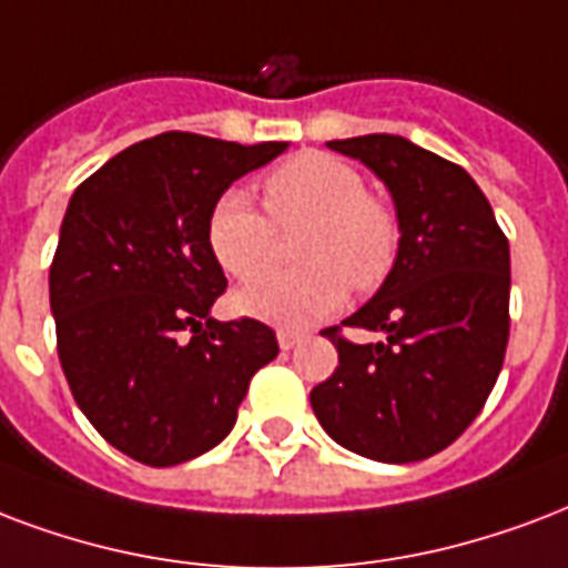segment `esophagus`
I'll return each mask as SVG.
<instances>
[{
  "mask_svg": "<svg viewBox=\"0 0 568 568\" xmlns=\"http://www.w3.org/2000/svg\"><path fill=\"white\" fill-rule=\"evenodd\" d=\"M276 342H280V348H283V352H292L294 345H297V342H301V333L280 331V333H276Z\"/></svg>",
  "mask_w": 568,
  "mask_h": 568,
  "instance_id": "34e87169",
  "label": "esophagus"
}]
</instances>
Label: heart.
I'll use <instances>...</instances> for the list:
<instances>
[{
    "mask_svg": "<svg viewBox=\"0 0 568 568\" xmlns=\"http://www.w3.org/2000/svg\"><path fill=\"white\" fill-rule=\"evenodd\" d=\"M262 214L244 190H226L207 214L205 241L214 262L241 283L264 273L275 254V229L306 225L298 242L301 268L275 272L235 294L237 313L303 331L339 310L348 285L375 292L396 267L402 226L396 211L369 193L345 160L306 151L262 181Z\"/></svg>",
    "mask_w": 568,
    "mask_h": 568,
    "instance_id": "1",
    "label": "heart"
}]
</instances>
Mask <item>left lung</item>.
<instances>
[{
    "instance_id": "1",
    "label": "left lung",
    "mask_w": 568,
    "mask_h": 568,
    "mask_svg": "<svg viewBox=\"0 0 568 568\" xmlns=\"http://www.w3.org/2000/svg\"><path fill=\"white\" fill-rule=\"evenodd\" d=\"M393 193L399 258L378 294L322 331L339 366L313 387L324 432L357 456L405 465L447 449L495 387L509 342V241L458 163L389 133L327 142ZM382 333L357 346L341 333Z\"/></svg>"
}]
</instances>
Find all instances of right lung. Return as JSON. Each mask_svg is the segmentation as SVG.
Here are the masks:
<instances>
[{
  "label": "right lung",
  "mask_w": 568,
  "mask_h": 568,
  "mask_svg": "<svg viewBox=\"0 0 568 568\" xmlns=\"http://www.w3.org/2000/svg\"><path fill=\"white\" fill-rule=\"evenodd\" d=\"M285 145L169 130L106 160L68 202L50 265L59 361L101 438L142 465L216 447L280 354L267 324L207 315L226 276L205 226L229 184Z\"/></svg>",
  "instance_id": "right-lung-1"
}]
</instances>
